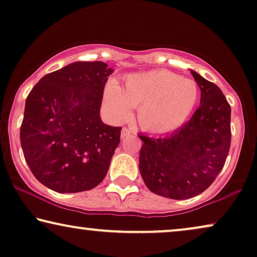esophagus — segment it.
Returning a JSON list of instances; mask_svg holds the SVG:
<instances>
[{
    "label": "esophagus",
    "instance_id": "34e87169",
    "mask_svg": "<svg viewBox=\"0 0 257 257\" xmlns=\"http://www.w3.org/2000/svg\"><path fill=\"white\" fill-rule=\"evenodd\" d=\"M135 134H136L135 130H132L127 127H124L121 132V137L122 139H127V137H129L130 135H135Z\"/></svg>",
    "mask_w": 257,
    "mask_h": 257
}]
</instances>
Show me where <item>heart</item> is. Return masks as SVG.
<instances>
[{"label": "heart", "instance_id": "heart-1", "mask_svg": "<svg viewBox=\"0 0 257 257\" xmlns=\"http://www.w3.org/2000/svg\"><path fill=\"white\" fill-rule=\"evenodd\" d=\"M198 99L196 81L166 70L132 74L122 87L110 84L104 91V103L114 117H127L130 107H137L141 127L156 134L173 132L185 123Z\"/></svg>", "mask_w": 257, "mask_h": 257}]
</instances>
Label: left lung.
<instances>
[{"label":"left lung","mask_w":257,"mask_h":257,"mask_svg":"<svg viewBox=\"0 0 257 257\" xmlns=\"http://www.w3.org/2000/svg\"><path fill=\"white\" fill-rule=\"evenodd\" d=\"M200 88V106L191 120L166 136L142 140L140 172L151 192L189 199L211 186L230 148V106L221 89L191 71Z\"/></svg>","instance_id":"8db88e82"}]
</instances>
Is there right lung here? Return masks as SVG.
<instances>
[{
	"label": "right lung",
	"mask_w": 257,
	"mask_h": 257,
	"mask_svg": "<svg viewBox=\"0 0 257 257\" xmlns=\"http://www.w3.org/2000/svg\"><path fill=\"white\" fill-rule=\"evenodd\" d=\"M113 71L102 61H75L44 75L29 93L21 146L32 175L49 189L82 192L106 177L122 129L100 117Z\"/></svg>",
	"instance_id": "right-lung-1"
}]
</instances>
